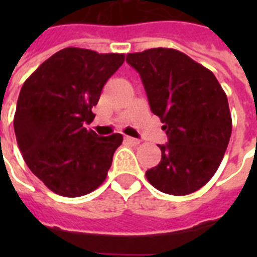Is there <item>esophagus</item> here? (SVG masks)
<instances>
[{
  "instance_id": "34e87169",
  "label": "esophagus",
  "mask_w": 257,
  "mask_h": 257,
  "mask_svg": "<svg viewBox=\"0 0 257 257\" xmlns=\"http://www.w3.org/2000/svg\"><path fill=\"white\" fill-rule=\"evenodd\" d=\"M125 141H128L129 144H133V145L140 144V140H139V139H133V137H129V136L125 137Z\"/></svg>"
}]
</instances>
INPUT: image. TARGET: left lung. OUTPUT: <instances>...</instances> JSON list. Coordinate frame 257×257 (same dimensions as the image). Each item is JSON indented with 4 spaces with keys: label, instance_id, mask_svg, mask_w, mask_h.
Wrapping results in <instances>:
<instances>
[{
    "label": "left lung",
    "instance_id": "1",
    "mask_svg": "<svg viewBox=\"0 0 257 257\" xmlns=\"http://www.w3.org/2000/svg\"><path fill=\"white\" fill-rule=\"evenodd\" d=\"M126 62L140 74L151 110L168 136L147 179L168 195L196 192L216 173L231 139L227 94L211 70L179 50L129 53Z\"/></svg>",
    "mask_w": 257,
    "mask_h": 257
}]
</instances>
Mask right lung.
I'll list each match as a JSON object with an SVG mask.
<instances>
[{
  "label": "right lung",
  "instance_id": "add662e5",
  "mask_svg": "<svg viewBox=\"0 0 257 257\" xmlns=\"http://www.w3.org/2000/svg\"><path fill=\"white\" fill-rule=\"evenodd\" d=\"M125 56L65 48L34 70L21 88L14 114L18 148L29 169L65 197L88 195L106 179L120 133L86 129L101 90Z\"/></svg>",
  "mask_w": 257,
  "mask_h": 257
}]
</instances>
